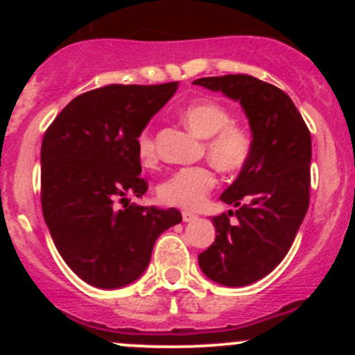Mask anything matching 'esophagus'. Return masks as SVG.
Masks as SVG:
<instances>
[{
	"label": "esophagus",
	"instance_id": "34e87169",
	"mask_svg": "<svg viewBox=\"0 0 355 355\" xmlns=\"http://www.w3.org/2000/svg\"><path fill=\"white\" fill-rule=\"evenodd\" d=\"M182 218H183V222H195V220H197L198 217L195 214H190V211H183L182 214Z\"/></svg>",
	"mask_w": 355,
	"mask_h": 355
}]
</instances>
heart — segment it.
I'll return each instance as SVG.
<instances>
[{"instance_id": "heart-1", "label": "heart", "mask_w": 355, "mask_h": 355, "mask_svg": "<svg viewBox=\"0 0 355 355\" xmlns=\"http://www.w3.org/2000/svg\"><path fill=\"white\" fill-rule=\"evenodd\" d=\"M182 121L195 135L205 138L207 158L227 173H235L247 165L252 155V138L242 126L230 123V113L215 101H195L182 110ZM138 157L145 165L157 160L153 137L140 133L137 140ZM217 183L207 166H189L173 172L158 185L157 195L166 205L198 209Z\"/></svg>"}]
</instances>
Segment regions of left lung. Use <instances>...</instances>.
I'll use <instances>...</instances> for the list:
<instances>
[{
    "mask_svg": "<svg viewBox=\"0 0 355 355\" xmlns=\"http://www.w3.org/2000/svg\"><path fill=\"white\" fill-rule=\"evenodd\" d=\"M193 85L239 101L252 132L247 165L220 195L237 210L211 218L215 242L198 255L210 280L243 287L282 262L307 214L311 132L287 93L254 76H209Z\"/></svg>",
    "mask_w": 355,
    "mask_h": 355,
    "instance_id": "1",
    "label": "left lung"
}]
</instances>
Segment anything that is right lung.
I'll list each match as a JSON object with an SVG mask.
<instances>
[{
  "label": "right lung",
  "instance_id": "1",
  "mask_svg": "<svg viewBox=\"0 0 355 355\" xmlns=\"http://www.w3.org/2000/svg\"><path fill=\"white\" fill-rule=\"evenodd\" d=\"M165 85H108L76 96L42 144V207L67 266L98 288H120L146 270L157 239L182 222L177 209L123 205L145 195L137 140L175 95Z\"/></svg>",
  "mask_w": 355,
  "mask_h": 355
}]
</instances>
